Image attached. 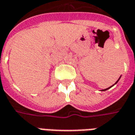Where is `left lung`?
<instances>
[{"label": "left lung", "mask_w": 135, "mask_h": 135, "mask_svg": "<svg viewBox=\"0 0 135 135\" xmlns=\"http://www.w3.org/2000/svg\"><path fill=\"white\" fill-rule=\"evenodd\" d=\"M120 78H121V76H120V77H119V79H118L117 80V82L115 83H114V85H112V86H110V87H109V88H106V89H103V90H101V91H105V90H108V89H109V88H112V86H114V85L115 84H117V83H118V81H119V79H120Z\"/></svg>", "instance_id": "1"}]
</instances>
